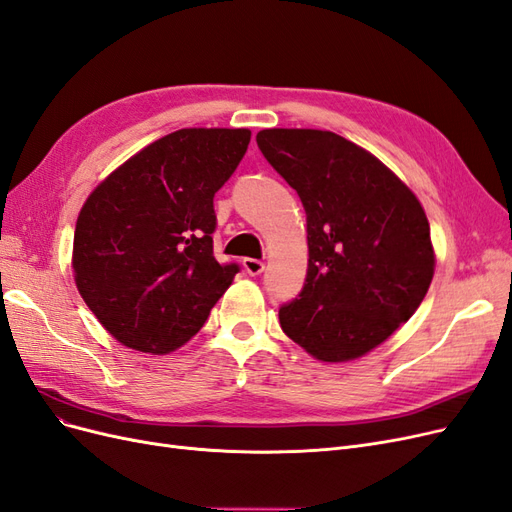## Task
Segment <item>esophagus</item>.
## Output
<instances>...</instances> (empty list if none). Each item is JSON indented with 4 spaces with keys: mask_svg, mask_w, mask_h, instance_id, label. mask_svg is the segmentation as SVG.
<instances>
[{
    "mask_svg": "<svg viewBox=\"0 0 512 512\" xmlns=\"http://www.w3.org/2000/svg\"><path fill=\"white\" fill-rule=\"evenodd\" d=\"M243 269L250 275H260L264 271V262L258 258H243Z\"/></svg>",
    "mask_w": 512,
    "mask_h": 512,
    "instance_id": "obj_1",
    "label": "esophagus"
}]
</instances>
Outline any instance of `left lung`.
Returning a JSON list of instances; mask_svg holds the SVG:
<instances>
[{
  "label": "left lung",
  "instance_id": "1",
  "mask_svg": "<svg viewBox=\"0 0 512 512\" xmlns=\"http://www.w3.org/2000/svg\"><path fill=\"white\" fill-rule=\"evenodd\" d=\"M256 142L307 214L305 286L279 307L281 330L317 360L360 358L407 322L430 288L424 209L373 154L337 133L264 129Z\"/></svg>",
  "mask_w": 512,
  "mask_h": 512
}]
</instances>
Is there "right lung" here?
Instances as JSON below:
<instances>
[{
  "instance_id": "1",
  "label": "right lung",
  "mask_w": 512,
  "mask_h": 512,
  "mask_svg": "<svg viewBox=\"0 0 512 512\" xmlns=\"http://www.w3.org/2000/svg\"><path fill=\"white\" fill-rule=\"evenodd\" d=\"M248 129H182L118 167L86 199L74 277L112 337L167 354L203 328L239 273L214 256L216 192L250 144Z\"/></svg>"
}]
</instances>
